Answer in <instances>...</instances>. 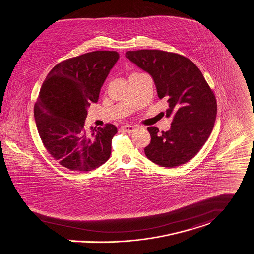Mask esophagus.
Returning a JSON list of instances; mask_svg holds the SVG:
<instances>
[{"label":"esophagus","mask_w":254,"mask_h":254,"mask_svg":"<svg viewBox=\"0 0 254 254\" xmlns=\"http://www.w3.org/2000/svg\"><path fill=\"white\" fill-rule=\"evenodd\" d=\"M121 130L126 133H133L135 131V127L132 125H123L121 126Z\"/></svg>","instance_id":"1"}]
</instances>
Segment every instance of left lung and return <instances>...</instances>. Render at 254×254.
Instances as JSON below:
<instances>
[{
	"label": "left lung",
	"mask_w": 254,
	"mask_h": 254,
	"mask_svg": "<svg viewBox=\"0 0 254 254\" xmlns=\"http://www.w3.org/2000/svg\"><path fill=\"white\" fill-rule=\"evenodd\" d=\"M126 58L148 72L159 99L169 103L166 116L173 121L169 131L148 127L150 143L144 153L150 161L175 168L192 159L212 131L217 105L198 67L183 55L155 49L127 51Z\"/></svg>",
	"instance_id": "obj_1"
}]
</instances>
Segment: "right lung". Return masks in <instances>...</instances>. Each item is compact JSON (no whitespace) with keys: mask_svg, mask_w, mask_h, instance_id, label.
<instances>
[{"mask_svg":"<svg viewBox=\"0 0 254 254\" xmlns=\"http://www.w3.org/2000/svg\"><path fill=\"white\" fill-rule=\"evenodd\" d=\"M119 58L116 51H93L57 64L49 71L35 105L34 116L49 154L63 167L89 172L108 161L116 126L84 129L87 110Z\"/></svg>","mask_w":254,"mask_h":254,"instance_id":"obj_1","label":"right lung"}]
</instances>
